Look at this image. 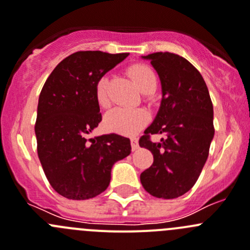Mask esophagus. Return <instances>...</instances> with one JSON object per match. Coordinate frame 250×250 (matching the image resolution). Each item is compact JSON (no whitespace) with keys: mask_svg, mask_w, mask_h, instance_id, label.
Returning <instances> with one entry per match:
<instances>
[{"mask_svg":"<svg viewBox=\"0 0 250 250\" xmlns=\"http://www.w3.org/2000/svg\"><path fill=\"white\" fill-rule=\"evenodd\" d=\"M130 146H132V150H137L139 148L138 139L137 138H130Z\"/></svg>","mask_w":250,"mask_h":250,"instance_id":"obj_1","label":"esophagus"}]
</instances>
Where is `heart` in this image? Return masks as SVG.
Returning <instances> with one entry per match:
<instances>
[{
  "label": "heart",
  "mask_w": 250,
  "mask_h": 250,
  "mask_svg": "<svg viewBox=\"0 0 250 250\" xmlns=\"http://www.w3.org/2000/svg\"><path fill=\"white\" fill-rule=\"evenodd\" d=\"M128 74L133 81L136 83L137 87L143 93L153 92L157 86V76L150 67L143 64H136L128 69ZM107 76H102L96 83L95 95H96L97 104L101 107H107L109 104L107 96ZM149 122V114L144 109H127V108H113L107 112L104 117V125L109 130L123 136H133L138 133L142 128L146 127Z\"/></svg>",
  "instance_id": "obj_1"
}]
</instances>
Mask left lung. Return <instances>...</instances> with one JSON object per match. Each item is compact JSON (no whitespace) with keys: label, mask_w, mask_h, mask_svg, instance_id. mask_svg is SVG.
Segmentation results:
<instances>
[{"label":"left lung","mask_w":250,"mask_h":250,"mask_svg":"<svg viewBox=\"0 0 250 250\" xmlns=\"http://www.w3.org/2000/svg\"><path fill=\"white\" fill-rule=\"evenodd\" d=\"M159 75L162 102L139 146L151 151L154 162L141 174L146 192L159 199H176L199 179L214 136L213 106L204 78L190 62L174 53L143 57ZM151 134H162L159 144Z\"/></svg>","instance_id":"8db88e82"}]
</instances>
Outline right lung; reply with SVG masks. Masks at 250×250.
Instances as JSON below:
<instances>
[{
  "label": "right lung",
  "instance_id": "1",
  "mask_svg": "<svg viewBox=\"0 0 250 250\" xmlns=\"http://www.w3.org/2000/svg\"><path fill=\"white\" fill-rule=\"evenodd\" d=\"M128 53L76 51L57 65L39 95L37 150L51 188L70 200L104 192L113 164L130 154V141L118 134L87 139L101 122L95 88Z\"/></svg>",
  "mask_w": 250,
  "mask_h": 250
}]
</instances>
